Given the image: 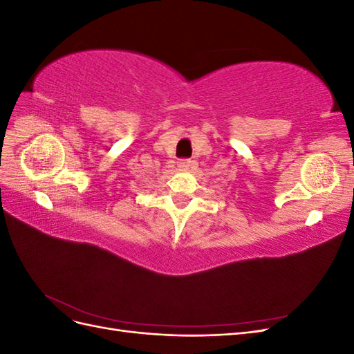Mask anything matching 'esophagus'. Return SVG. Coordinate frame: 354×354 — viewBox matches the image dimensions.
<instances>
[{"mask_svg":"<svg viewBox=\"0 0 354 354\" xmlns=\"http://www.w3.org/2000/svg\"><path fill=\"white\" fill-rule=\"evenodd\" d=\"M177 165H178V168H181V169H189L192 165H194V160H190V159H180Z\"/></svg>","mask_w":354,"mask_h":354,"instance_id":"34e87169","label":"esophagus"}]
</instances>
